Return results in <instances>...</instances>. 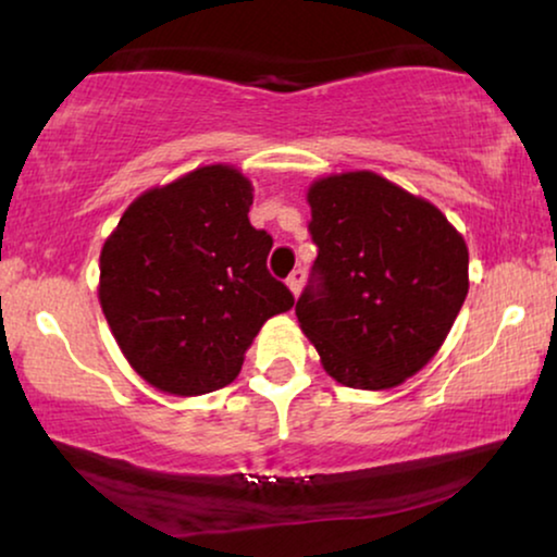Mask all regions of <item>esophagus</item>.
Instances as JSON below:
<instances>
[{
    "label": "esophagus",
    "instance_id": "1",
    "mask_svg": "<svg viewBox=\"0 0 557 557\" xmlns=\"http://www.w3.org/2000/svg\"><path fill=\"white\" fill-rule=\"evenodd\" d=\"M286 286H288V292H292L294 296H299V292H301V286H304V271L301 269H296L292 276L286 278Z\"/></svg>",
    "mask_w": 557,
    "mask_h": 557
}]
</instances>
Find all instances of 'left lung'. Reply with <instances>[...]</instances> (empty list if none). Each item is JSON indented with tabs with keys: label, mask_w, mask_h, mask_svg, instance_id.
<instances>
[{
	"label": "left lung",
	"mask_w": 557,
	"mask_h": 557,
	"mask_svg": "<svg viewBox=\"0 0 557 557\" xmlns=\"http://www.w3.org/2000/svg\"><path fill=\"white\" fill-rule=\"evenodd\" d=\"M317 243L296 301L326 375L357 391L406 383L444 345L469 292V248L444 212L375 172L309 185Z\"/></svg>",
	"instance_id": "8db88e82"
}]
</instances>
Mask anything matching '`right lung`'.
Listing matches in <instances>:
<instances>
[{
    "mask_svg": "<svg viewBox=\"0 0 557 557\" xmlns=\"http://www.w3.org/2000/svg\"><path fill=\"white\" fill-rule=\"evenodd\" d=\"M253 185L208 164L128 205L101 248L98 301L121 352L157 391L193 398L231 385L246 349L294 296L265 269Z\"/></svg>",
    "mask_w": 557,
    "mask_h": 557,
    "instance_id": "right-lung-1",
    "label": "right lung"
}]
</instances>
